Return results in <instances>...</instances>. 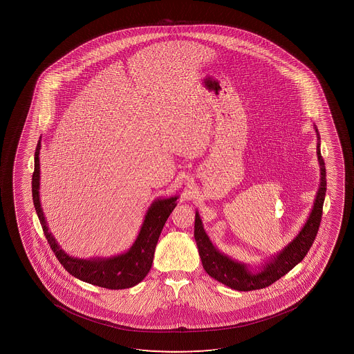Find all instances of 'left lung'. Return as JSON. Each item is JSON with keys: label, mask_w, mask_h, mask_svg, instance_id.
<instances>
[{"label": "left lung", "mask_w": 354, "mask_h": 354, "mask_svg": "<svg viewBox=\"0 0 354 354\" xmlns=\"http://www.w3.org/2000/svg\"><path fill=\"white\" fill-rule=\"evenodd\" d=\"M318 145L317 153L320 165V187L315 198V207L310 216L299 236L281 252L274 260L268 263L263 271L252 274L248 271L247 266L233 261L230 257H225L213 247L209 241L208 236L204 232L202 221L198 213H196L194 220V238L198 247L199 257L203 263L204 270L214 279L230 286L231 289L238 291H252L263 289L272 286L274 281L286 276L288 272L292 270L299 262L304 260L312 244L315 242L317 233L319 230L322 215H323V204H324L325 192H326V170L322 153H320V138L317 131Z\"/></svg>", "instance_id": "8db88e82"}]
</instances>
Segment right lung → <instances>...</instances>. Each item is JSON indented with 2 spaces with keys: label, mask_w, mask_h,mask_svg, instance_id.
Wrapping results in <instances>:
<instances>
[{
  "label": "right lung",
  "mask_w": 354,
  "mask_h": 354,
  "mask_svg": "<svg viewBox=\"0 0 354 354\" xmlns=\"http://www.w3.org/2000/svg\"><path fill=\"white\" fill-rule=\"evenodd\" d=\"M39 149L41 142H37L35 150V169L32 173V199L35 210L39 216L44 233L48 241L50 249L64 268L81 281L102 286L111 290L127 289L140 283L150 272L156 245L160 238V231L165 226L167 218L176 205L178 197L169 199H158L151 205L146 214L140 233L136 243L128 252L118 257L106 260H81L68 257L59 248L52 233L48 232L44 212L39 204Z\"/></svg>",
  "instance_id": "add662e5"
}]
</instances>
